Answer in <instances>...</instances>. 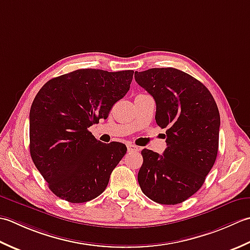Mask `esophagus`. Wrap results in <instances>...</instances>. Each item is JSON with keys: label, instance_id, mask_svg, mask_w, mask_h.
Returning <instances> with one entry per match:
<instances>
[{"label": "esophagus", "instance_id": "1", "mask_svg": "<svg viewBox=\"0 0 250 250\" xmlns=\"http://www.w3.org/2000/svg\"><path fill=\"white\" fill-rule=\"evenodd\" d=\"M127 149H128V152H139L140 151L139 146H137L135 145H131V144L127 145Z\"/></svg>", "mask_w": 250, "mask_h": 250}]
</instances>
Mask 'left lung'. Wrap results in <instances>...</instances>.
Returning a JSON list of instances; mask_svg holds the SVG:
<instances>
[{
    "label": "left lung",
    "mask_w": 250,
    "mask_h": 250,
    "mask_svg": "<svg viewBox=\"0 0 250 250\" xmlns=\"http://www.w3.org/2000/svg\"><path fill=\"white\" fill-rule=\"evenodd\" d=\"M135 80L153 97L155 121L166 128L163 155L141 151L138 182L145 194L163 205H176L201 189L215 164L220 115L210 91L175 68L135 72Z\"/></svg>",
    "instance_id": "obj_1"
}]
</instances>
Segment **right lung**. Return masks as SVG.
Instances as JSON below:
<instances>
[{"mask_svg":"<svg viewBox=\"0 0 250 250\" xmlns=\"http://www.w3.org/2000/svg\"><path fill=\"white\" fill-rule=\"evenodd\" d=\"M132 70L80 69L49 80L30 109V154L55 195L85 203L103 193L126 154L121 142L103 144L88 130L106 119L129 90Z\"/></svg>","mask_w":250,"mask_h":250,"instance_id":"add662e5","label":"right lung"}]
</instances>
